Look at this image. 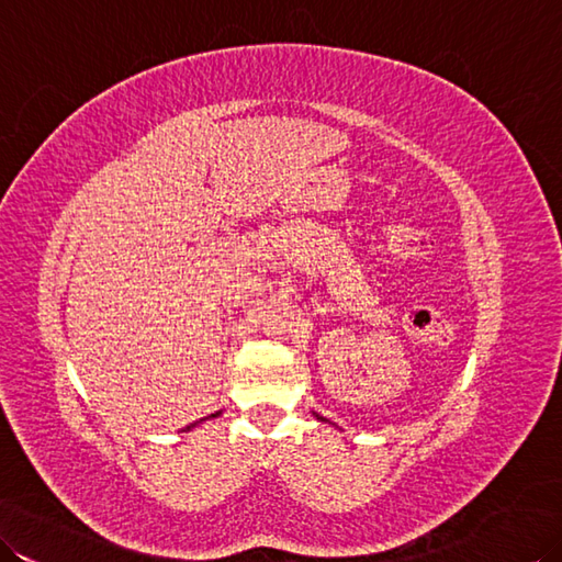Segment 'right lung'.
<instances>
[{"label": "right lung", "mask_w": 562, "mask_h": 562, "mask_svg": "<svg viewBox=\"0 0 562 562\" xmlns=\"http://www.w3.org/2000/svg\"><path fill=\"white\" fill-rule=\"evenodd\" d=\"M216 415H218V413H216ZM216 415H212V417H216Z\"/></svg>", "instance_id": "obj_1"}]
</instances>
